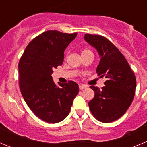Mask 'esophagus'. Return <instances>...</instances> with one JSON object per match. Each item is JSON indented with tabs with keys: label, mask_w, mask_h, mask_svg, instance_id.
<instances>
[{
	"label": "esophagus",
	"mask_w": 147,
	"mask_h": 147,
	"mask_svg": "<svg viewBox=\"0 0 147 147\" xmlns=\"http://www.w3.org/2000/svg\"><path fill=\"white\" fill-rule=\"evenodd\" d=\"M86 88H87V86H86V85H80V86H79V88H80V90H84V89H85Z\"/></svg>",
	"instance_id": "34e87169"
}]
</instances>
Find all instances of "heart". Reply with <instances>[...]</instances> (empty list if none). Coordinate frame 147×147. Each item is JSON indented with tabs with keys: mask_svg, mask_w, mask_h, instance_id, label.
I'll return each instance as SVG.
<instances>
[{
	"mask_svg": "<svg viewBox=\"0 0 147 147\" xmlns=\"http://www.w3.org/2000/svg\"><path fill=\"white\" fill-rule=\"evenodd\" d=\"M88 51H90L89 50V49H85V50L83 51L82 53H85V52H88Z\"/></svg>",
	"mask_w": 147,
	"mask_h": 147,
	"instance_id": "obj_1",
	"label": "heart"
}]
</instances>
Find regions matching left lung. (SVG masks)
Masks as SVG:
<instances>
[{
  "instance_id": "1",
  "label": "left lung",
  "mask_w": 147,
  "mask_h": 147,
  "mask_svg": "<svg viewBox=\"0 0 147 147\" xmlns=\"http://www.w3.org/2000/svg\"><path fill=\"white\" fill-rule=\"evenodd\" d=\"M85 40L101 56L96 73L106 79L101 90L90 86L95 96L88 103L90 110L98 121L110 123L121 117L132 104L136 88L135 73L119 49L106 37L85 34Z\"/></svg>"
}]
</instances>
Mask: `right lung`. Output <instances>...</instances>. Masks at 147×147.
Segmentation results:
<instances>
[{"mask_svg": "<svg viewBox=\"0 0 147 147\" xmlns=\"http://www.w3.org/2000/svg\"><path fill=\"white\" fill-rule=\"evenodd\" d=\"M77 33L47 31L34 38L19 61V86L23 98L39 119L58 123L69 114L79 86L69 81L57 87L51 76L62 65L64 51Z\"/></svg>", "mask_w": 147, "mask_h": 147, "instance_id": "right-lung-1", "label": "right lung"}]
</instances>
